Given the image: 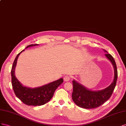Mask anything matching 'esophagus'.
<instances>
[{"label":"esophagus","mask_w":126,"mask_h":126,"mask_svg":"<svg viewBox=\"0 0 126 126\" xmlns=\"http://www.w3.org/2000/svg\"><path fill=\"white\" fill-rule=\"evenodd\" d=\"M71 79V77L69 76V75H65V76L64 77V80L65 82L69 81Z\"/></svg>","instance_id":"1"}]
</instances>
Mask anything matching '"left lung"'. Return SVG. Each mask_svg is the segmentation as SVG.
I'll return each instance as SVG.
<instances>
[{
    "label": "left lung",
    "instance_id": "left-lung-1",
    "mask_svg": "<svg viewBox=\"0 0 126 126\" xmlns=\"http://www.w3.org/2000/svg\"><path fill=\"white\" fill-rule=\"evenodd\" d=\"M103 51L107 53L105 55L113 65L114 71L113 81L108 87L105 89L100 91H91L73 80L72 81L73 90L72 98L73 102L81 108L92 109L101 106L110 98L116 87L118 78L116 62L111 55L108 54V52L105 49H103Z\"/></svg>",
    "mask_w": 126,
    "mask_h": 126
}]
</instances>
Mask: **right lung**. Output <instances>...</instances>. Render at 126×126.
<instances>
[{"label":"right lung","instance_id":"obj_1","mask_svg":"<svg viewBox=\"0 0 126 126\" xmlns=\"http://www.w3.org/2000/svg\"><path fill=\"white\" fill-rule=\"evenodd\" d=\"M38 45L31 44L27 46L26 48ZM24 51V49L18 54L14 61L12 68V84L14 93L17 98L25 105L33 106L43 105L51 99L55 90L63 82V79H60L58 80L38 88H30L24 87L17 80L15 75V69L18 57Z\"/></svg>","mask_w":126,"mask_h":126}]
</instances>
